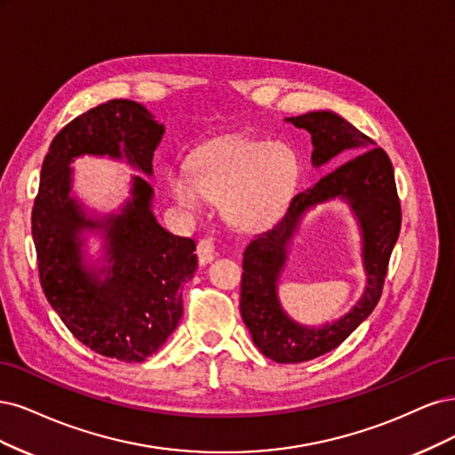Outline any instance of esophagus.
I'll use <instances>...</instances> for the list:
<instances>
[{
    "instance_id": "1",
    "label": "esophagus",
    "mask_w": 455,
    "mask_h": 455,
    "mask_svg": "<svg viewBox=\"0 0 455 455\" xmlns=\"http://www.w3.org/2000/svg\"><path fill=\"white\" fill-rule=\"evenodd\" d=\"M196 255H198V260L200 265H208V262L213 260V255H215V243H213V238H202L196 245Z\"/></svg>"
}]
</instances>
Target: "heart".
<instances>
[{"mask_svg": "<svg viewBox=\"0 0 455 455\" xmlns=\"http://www.w3.org/2000/svg\"><path fill=\"white\" fill-rule=\"evenodd\" d=\"M300 160L291 145L267 140H223L200 149L188 173L173 172L168 185L173 198L198 208L202 195L221 200L227 221L257 232L280 221L295 196Z\"/></svg>", "mask_w": 455, "mask_h": 455, "instance_id": "obj_1", "label": "heart"}]
</instances>
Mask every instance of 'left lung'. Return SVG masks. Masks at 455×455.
<instances>
[{
	"instance_id": "1",
	"label": "left lung",
	"mask_w": 455,
	"mask_h": 455,
	"mask_svg": "<svg viewBox=\"0 0 455 455\" xmlns=\"http://www.w3.org/2000/svg\"><path fill=\"white\" fill-rule=\"evenodd\" d=\"M287 121L312 134L314 166L325 164L344 151L355 155L312 188L292 196L280 221L257 234L243 251L240 314L255 346L262 355L275 363H302L339 347L372 314L382 297L389 257L399 238L401 202L387 153L374 148V141L354 124L331 111L306 113ZM334 196L350 202L362 225L367 289L358 306L342 320L321 330H307L283 314L276 302L275 283L299 215L307 207Z\"/></svg>"
}]
</instances>
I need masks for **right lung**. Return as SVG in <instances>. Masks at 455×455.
I'll return each mask as SVG.
<instances>
[{
	"label": "right lung",
	"mask_w": 455,
	"mask_h": 455,
	"mask_svg": "<svg viewBox=\"0 0 455 455\" xmlns=\"http://www.w3.org/2000/svg\"><path fill=\"white\" fill-rule=\"evenodd\" d=\"M164 126L141 104L109 100L76 116L54 136L41 166L32 210L39 282L79 342L96 354L141 363L166 342L183 315L181 285L196 270L193 238L173 236L151 212V185L134 178L132 200L104 223L86 219L69 196V163L81 155L126 156L153 173ZM106 228L112 267L104 283L80 262L78 232Z\"/></svg>",
	"instance_id": "right-lung-1"
}]
</instances>
